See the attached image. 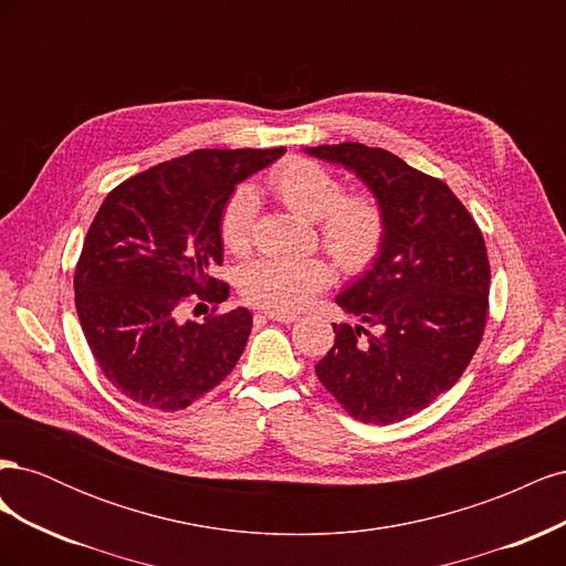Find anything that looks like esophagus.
<instances>
[{
	"instance_id": "1",
	"label": "esophagus",
	"mask_w": 566,
	"mask_h": 566,
	"mask_svg": "<svg viewBox=\"0 0 566 566\" xmlns=\"http://www.w3.org/2000/svg\"><path fill=\"white\" fill-rule=\"evenodd\" d=\"M264 316H266V318H271V321H281V323H293V321H297V314H295V312H276V310H266V312H264Z\"/></svg>"
}]
</instances>
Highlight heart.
Masks as SVG:
<instances>
[{"label": "heart", "instance_id": "1", "mask_svg": "<svg viewBox=\"0 0 566 566\" xmlns=\"http://www.w3.org/2000/svg\"><path fill=\"white\" fill-rule=\"evenodd\" d=\"M271 191L290 212L316 221L321 243L339 266L364 269L385 243V210L370 193H345V186L314 160L290 158L269 177ZM260 200L250 186L229 198L221 214L219 235L227 250L243 254L250 248L252 224ZM331 283V266L321 256L279 260L260 256L241 269V293L250 304L269 310H297L321 287Z\"/></svg>", "mask_w": 566, "mask_h": 566}]
</instances>
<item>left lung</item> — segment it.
I'll return each instance as SVG.
<instances>
[{
	"label": "left lung",
	"instance_id": "left-lung-1",
	"mask_svg": "<svg viewBox=\"0 0 566 566\" xmlns=\"http://www.w3.org/2000/svg\"><path fill=\"white\" fill-rule=\"evenodd\" d=\"M306 153L354 172L387 221L373 266L335 297L361 323H333L335 345L316 375L352 418L406 420L458 382L482 342L491 281L484 235L447 184L385 148L347 142Z\"/></svg>",
	"mask_w": 566,
	"mask_h": 566
}]
</instances>
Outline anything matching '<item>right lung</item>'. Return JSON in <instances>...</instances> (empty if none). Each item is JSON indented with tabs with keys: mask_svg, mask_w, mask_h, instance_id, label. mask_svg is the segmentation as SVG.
<instances>
[{
	"mask_svg": "<svg viewBox=\"0 0 566 566\" xmlns=\"http://www.w3.org/2000/svg\"><path fill=\"white\" fill-rule=\"evenodd\" d=\"M283 153L193 150L115 186L98 208L75 266V306L98 368L127 399L181 410L238 364L252 331L245 306L202 323L184 321V306L229 297L212 279L221 214L235 184Z\"/></svg>",
	"mask_w": 566,
	"mask_h": 566,
	"instance_id": "obj_1",
	"label": "right lung"
}]
</instances>
